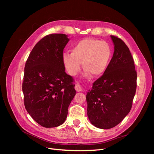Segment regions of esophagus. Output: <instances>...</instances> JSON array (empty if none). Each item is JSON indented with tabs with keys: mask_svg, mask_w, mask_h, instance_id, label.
Segmentation results:
<instances>
[{
	"mask_svg": "<svg viewBox=\"0 0 154 154\" xmlns=\"http://www.w3.org/2000/svg\"><path fill=\"white\" fill-rule=\"evenodd\" d=\"M74 88H75V90L77 91V92H80L82 91V87H80V85L78 84V83H76V84L75 85V87H74Z\"/></svg>",
	"mask_w": 154,
	"mask_h": 154,
	"instance_id": "34e87169",
	"label": "esophagus"
}]
</instances>
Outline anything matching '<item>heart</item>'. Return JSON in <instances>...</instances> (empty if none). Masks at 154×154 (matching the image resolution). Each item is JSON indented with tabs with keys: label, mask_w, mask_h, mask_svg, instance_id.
I'll return each instance as SVG.
<instances>
[{
	"label": "heart",
	"mask_w": 154,
	"mask_h": 154,
	"mask_svg": "<svg viewBox=\"0 0 154 154\" xmlns=\"http://www.w3.org/2000/svg\"><path fill=\"white\" fill-rule=\"evenodd\" d=\"M71 51V53H64L62 60L65 67L72 76L76 75L80 71L81 63L86 75H101L108 67L112 55V49L108 43L92 38L78 42Z\"/></svg>",
	"instance_id": "obj_1"
}]
</instances>
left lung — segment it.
I'll list each match as a JSON object with an SVG mask.
<instances>
[{
  "label": "left lung",
  "instance_id": "left-lung-1",
  "mask_svg": "<svg viewBox=\"0 0 154 154\" xmlns=\"http://www.w3.org/2000/svg\"><path fill=\"white\" fill-rule=\"evenodd\" d=\"M110 36L114 44L113 57L86 97L88 118L102 129L122 122L131 110L137 87V72L128 48L118 36Z\"/></svg>",
  "mask_w": 154,
  "mask_h": 154
}]
</instances>
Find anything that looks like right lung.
<instances>
[{
  "label": "right lung",
  "mask_w": 154,
  "mask_h": 154,
  "mask_svg": "<svg viewBox=\"0 0 154 154\" xmlns=\"http://www.w3.org/2000/svg\"><path fill=\"white\" fill-rule=\"evenodd\" d=\"M68 42L66 35H46L36 43L26 62L22 82L25 108L45 128L64 123L76 93L74 78L65 72L62 60Z\"/></svg>",
  "instance_id": "obj_1"
}]
</instances>
